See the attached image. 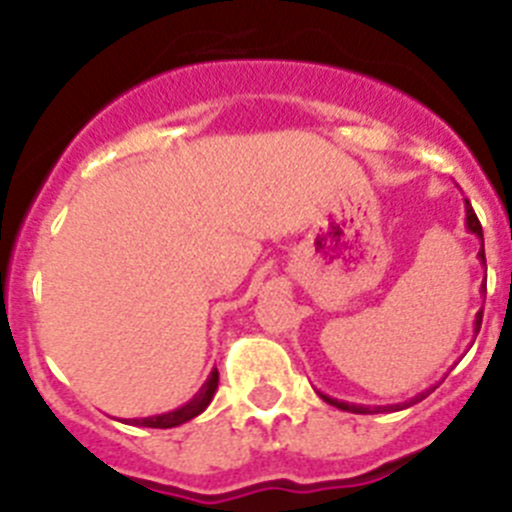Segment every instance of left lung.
Segmentation results:
<instances>
[{
  "label": "left lung",
  "instance_id": "8db88e82",
  "mask_svg": "<svg viewBox=\"0 0 512 512\" xmlns=\"http://www.w3.org/2000/svg\"><path fill=\"white\" fill-rule=\"evenodd\" d=\"M464 210H467V230H469V233L477 235L479 241H482V248H479L477 256H479V261H482V264H485V238H482V225H479V220H477V215H474V210H472V205H469V200L464 202ZM482 292H487V284H482ZM479 325H482V310H479V312H477V318H474V333H479ZM436 387H438V384H433V387H428V390H423V392H420V395L410 397V400L397 402V405H384V408H366V405H354V402L333 400V397L323 395V392H320V397H323V400L328 402V405H333V408L346 410V413L372 415V413H392V410H405V408H410V405H415V402L425 400V397L431 395V392L436 390Z\"/></svg>",
  "mask_w": 512,
  "mask_h": 512
}]
</instances>
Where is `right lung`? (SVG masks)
I'll list each match as a JSON object with an SVG mask.
<instances>
[{
    "instance_id": "1",
    "label": "right lung",
    "mask_w": 512,
    "mask_h": 512,
    "mask_svg": "<svg viewBox=\"0 0 512 512\" xmlns=\"http://www.w3.org/2000/svg\"><path fill=\"white\" fill-rule=\"evenodd\" d=\"M217 382H220V379H217V369H212L207 382L200 387V392H197L189 402H184L182 408L169 410V413H161V415H148V418H125L122 423L138 425V428H176V425L187 423V420L205 413V408L210 405L212 397H215L217 392Z\"/></svg>"
}]
</instances>
